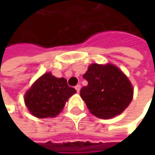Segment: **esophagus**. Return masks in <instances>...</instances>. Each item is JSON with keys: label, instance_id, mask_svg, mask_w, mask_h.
<instances>
[{"label": "esophagus", "instance_id": "34e87169", "mask_svg": "<svg viewBox=\"0 0 155 155\" xmlns=\"http://www.w3.org/2000/svg\"><path fill=\"white\" fill-rule=\"evenodd\" d=\"M75 90H76V91H77L78 93L80 92V90H81V85H80V84H77V85L75 86Z\"/></svg>", "mask_w": 155, "mask_h": 155}]
</instances>
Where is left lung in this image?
<instances>
[{
  "label": "left lung",
  "instance_id": "obj_1",
  "mask_svg": "<svg viewBox=\"0 0 155 155\" xmlns=\"http://www.w3.org/2000/svg\"><path fill=\"white\" fill-rule=\"evenodd\" d=\"M82 77L88 85L80 95L94 116L108 119L121 114L133 99V86L123 72L114 64H92Z\"/></svg>",
  "mask_w": 155,
  "mask_h": 155
}]
</instances>
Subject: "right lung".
Returning <instances> with one entry per match:
<instances>
[{
  "instance_id": "1",
  "label": "right lung",
  "mask_w": 155,
  "mask_h": 155,
  "mask_svg": "<svg viewBox=\"0 0 155 155\" xmlns=\"http://www.w3.org/2000/svg\"><path fill=\"white\" fill-rule=\"evenodd\" d=\"M75 92V89L68 86L64 78H56L51 73H46L27 91L24 101L34 117H54L63 110L65 102Z\"/></svg>"
}]
</instances>
